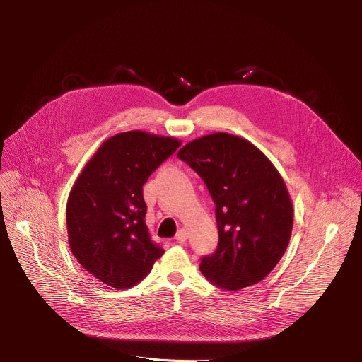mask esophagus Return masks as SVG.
I'll use <instances>...</instances> for the list:
<instances>
[{"instance_id":"1","label":"esophagus","mask_w":362,"mask_h":362,"mask_svg":"<svg viewBox=\"0 0 362 362\" xmlns=\"http://www.w3.org/2000/svg\"><path fill=\"white\" fill-rule=\"evenodd\" d=\"M175 239L177 240V242H180V243H185L186 240H187V230L186 229H179L177 230V233H176V236H175Z\"/></svg>"}]
</instances>
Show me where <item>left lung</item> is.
I'll list each match as a JSON object with an SVG mask.
<instances>
[{
    "label": "left lung",
    "mask_w": 362,
    "mask_h": 362,
    "mask_svg": "<svg viewBox=\"0 0 362 362\" xmlns=\"http://www.w3.org/2000/svg\"><path fill=\"white\" fill-rule=\"evenodd\" d=\"M177 158L203 179L216 204L219 243L202 257L203 275L228 291L265 279L293 225L292 200L276 168L250 141L229 133L194 139Z\"/></svg>",
    "instance_id": "obj_1"
}]
</instances>
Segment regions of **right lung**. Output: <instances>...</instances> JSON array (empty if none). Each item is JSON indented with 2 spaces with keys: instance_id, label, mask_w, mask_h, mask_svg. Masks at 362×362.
I'll list each match as a JSON object with an SVG mask.
<instances>
[{
  "instance_id": "1",
  "label": "right lung",
  "mask_w": 362,
  "mask_h": 362,
  "mask_svg": "<svg viewBox=\"0 0 362 362\" xmlns=\"http://www.w3.org/2000/svg\"><path fill=\"white\" fill-rule=\"evenodd\" d=\"M180 144L141 130L119 133L98 147L77 177L66 209L69 245L103 284L129 289L165 253L144 222L143 185Z\"/></svg>"
}]
</instances>
